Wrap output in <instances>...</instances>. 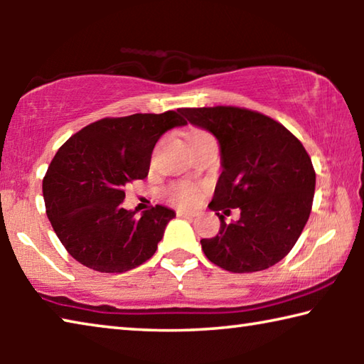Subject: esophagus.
<instances>
[{
    "instance_id": "obj_1",
    "label": "esophagus",
    "mask_w": 364,
    "mask_h": 364,
    "mask_svg": "<svg viewBox=\"0 0 364 364\" xmlns=\"http://www.w3.org/2000/svg\"><path fill=\"white\" fill-rule=\"evenodd\" d=\"M176 215H178V217L194 218L196 215H197V212H194V210H183V208H178V210H176Z\"/></svg>"
}]
</instances>
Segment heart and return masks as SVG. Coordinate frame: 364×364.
I'll return each mask as SVG.
<instances>
[{
  "label": "heart",
  "mask_w": 364,
  "mask_h": 364,
  "mask_svg": "<svg viewBox=\"0 0 364 364\" xmlns=\"http://www.w3.org/2000/svg\"><path fill=\"white\" fill-rule=\"evenodd\" d=\"M196 133H200V132H196ZM196 133H193V134H196ZM171 197H173L176 202H180V204H183V205H193L197 200H199L200 193H199V189L191 186V184H180V186L171 189Z\"/></svg>",
  "instance_id": "obj_1"
}]
</instances>
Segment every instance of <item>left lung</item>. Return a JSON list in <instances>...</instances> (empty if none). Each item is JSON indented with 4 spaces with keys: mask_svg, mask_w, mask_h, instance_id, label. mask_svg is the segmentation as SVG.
I'll return each instance as SVG.
<instances>
[{
    "mask_svg": "<svg viewBox=\"0 0 364 364\" xmlns=\"http://www.w3.org/2000/svg\"><path fill=\"white\" fill-rule=\"evenodd\" d=\"M191 125L218 141L221 173L210 210L220 231L202 239L208 260L232 273H254L282 260L310 217L316 175L294 134L269 117L239 107L181 109ZM239 208L226 225L218 212Z\"/></svg>",
    "mask_w": 364,
    "mask_h": 364,
    "instance_id": "8db88e82",
    "label": "left lung"
}]
</instances>
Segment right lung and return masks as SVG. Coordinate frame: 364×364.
Masks as SVG:
<instances>
[{
	"label": "right lung",
	"instance_id": "obj_1",
	"mask_svg": "<svg viewBox=\"0 0 364 364\" xmlns=\"http://www.w3.org/2000/svg\"><path fill=\"white\" fill-rule=\"evenodd\" d=\"M181 109L133 114L85 127L54 156L43 197L54 232L85 267L123 273L156 254L175 210L156 205L138 217L125 210V186L149 173L154 146L171 128L186 125Z\"/></svg>",
	"mask_w": 364,
	"mask_h": 364
}]
</instances>
